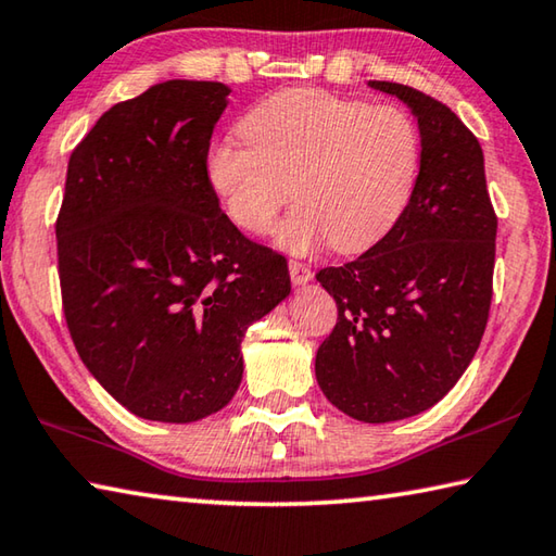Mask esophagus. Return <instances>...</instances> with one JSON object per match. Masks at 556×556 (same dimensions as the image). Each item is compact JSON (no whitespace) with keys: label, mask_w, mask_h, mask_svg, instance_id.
I'll list each match as a JSON object with an SVG mask.
<instances>
[{"label":"esophagus","mask_w":556,"mask_h":556,"mask_svg":"<svg viewBox=\"0 0 556 556\" xmlns=\"http://www.w3.org/2000/svg\"><path fill=\"white\" fill-rule=\"evenodd\" d=\"M289 275H291V281H294L296 287H306L308 281L313 279L311 267L306 265V262H299V260L289 262Z\"/></svg>","instance_id":"1"}]
</instances>
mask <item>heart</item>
<instances>
[{
	"label": "heart",
	"instance_id": "b5f03b06",
	"mask_svg": "<svg viewBox=\"0 0 556 556\" xmlns=\"http://www.w3.org/2000/svg\"><path fill=\"white\" fill-rule=\"evenodd\" d=\"M245 140L220 138L204 157L206 185L238 230L260 236L291 197L275 243L306 255L323 243L357 252L396 226L420 173V130L393 104L289 89L252 106Z\"/></svg>",
	"mask_w": 556,
	"mask_h": 556
}]
</instances>
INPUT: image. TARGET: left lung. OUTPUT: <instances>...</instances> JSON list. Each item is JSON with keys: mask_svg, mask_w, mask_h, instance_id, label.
<instances>
[{"mask_svg": "<svg viewBox=\"0 0 556 556\" xmlns=\"http://www.w3.org/2000/svg\"><path fill=\"white\" fill-rule=\"evenodd\" d=\"M418 118L420 173L401 218L377 245L316 279L338 323L316 352L332 406L362 422L403 420L445 396L486 330L496 228L477 136L438 99L379 83Z\"/></svg>", "mask_w": 556, "mask_h": 556, "instance_id": "1", "label": "left lung"}]
</instances>
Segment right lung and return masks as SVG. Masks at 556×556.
<instances>
[{
  "instance_id": "1",
  "label": "right lung",
  "mask_w": 556,
  "mask_h": 556,
  "mask_svg": "<svg viewBox=\"0 0 556 556\" xmlns=\"http://www.w3.org/2000/svg\"><path fill=\"white\" fill-rule=\"evenodd\" d=\"M224 83L167 79L111 106L67 163L58 271L75 348L121 406L194 422L236 396L240 342L291 291L206 185Z\"/></svg>"
}]
</instances>
